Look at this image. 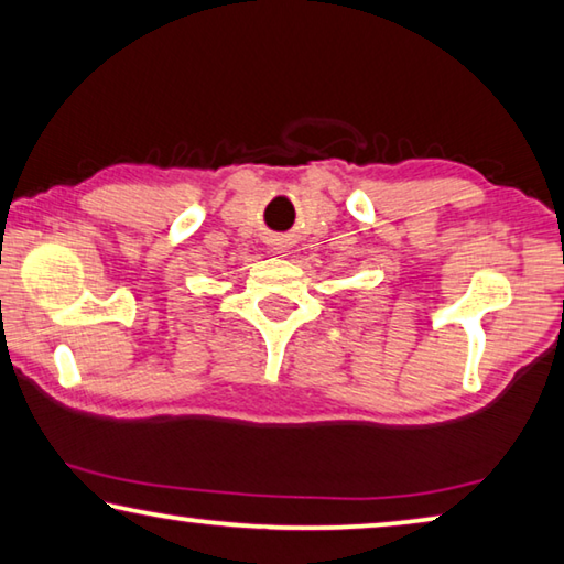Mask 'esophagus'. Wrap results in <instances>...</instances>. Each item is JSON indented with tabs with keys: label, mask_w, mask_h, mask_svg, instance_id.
Instances as JSON below:
<instances>
[{
	"label": "esophagus",
	"mask_w": 564,
	"mask_h": 564,
	"mask_svg": "<svg viewBox=\"0 0 564 564\" xmlns=\"http://www.w3.org/2000/svg\"><path fill=\"white\" fill-rule=\"evenodd\" d=\"M269 248H271V253H285L291 248V238L289 236H269Z\"/></svg>",
	"instance_id": "obj_1"
}]
</instances>
